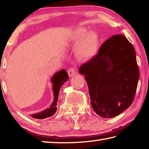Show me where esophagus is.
Here are the masks:
<instances>
[{"label":"esophagus","instance_id":"34e87169","mask_svg":"<svg viewBox=\"0 0 149 149\" xmlns=\"http://www.w3.org/2000/svg\"><path fill=\"white\" fill-rule=\"evenodd\" d=\"M68 74L70 77H72V76H74V75L76 74V72H75V70L74 68H70L68 71Z\"/></svg>","mask_w":149,"mask_h":149}]
</instances>
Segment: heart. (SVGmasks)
<instances>
[{
	"instance_id": "obj_1",
	"label": "heart",
	"mask_w": 149,
	"mask_h": 149,
	"mask_svg": "<svg viewBox=\"0 0 149 149\" xmlns=\"http://www.w3.org/2000/svg\"><path fill=\"white\" fill-rule=\"evenodd\" d=\"M70 40L74 44L78 43L81 40L77 49L81 57L89 59L97 53L99 37L94 31L88 32V30L85 28H77L71 33Z\"/></svg>"
}]
</instances>
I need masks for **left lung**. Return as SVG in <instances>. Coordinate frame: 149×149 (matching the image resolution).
I'll list each match as a JSON object with an SVG mask.
<instances>
[{"label": "left lung", "instance_id": "1", "mask_svg": "<svg viewBox=\"0 0 149 149\" xmlns=\"http://www.w3.org/2000/svg\"><path fill=\"white\" fill-rule=\"evenodd\" d=\"M79 72L84 75L90 103L101 117L113 118L131 105L139 73L134 48L123 35L107 40Z\"/></svg>", "mask_w": 149, "mask_h": 149}]
</instances>
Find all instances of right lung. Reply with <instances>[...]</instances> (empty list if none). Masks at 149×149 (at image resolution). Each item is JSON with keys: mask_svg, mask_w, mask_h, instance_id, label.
<instances>
[{"mask_svg": "<svg viewBox=\"0 0 149 149\" xmlns=\"http://www.w3.org/2000/svg\"><path fill=\"white\" fill-rule=\"evenodd\" d=\"M68 75L65 69H63L59 72H57L52 75L50 81L52 83V90L54 93V101L49 108L42 110V111L33 113L30 115L32 118L35 119H42L46 118L51 117L55 113L57 110V103L58 101V96L60 88L64 83L68 79Z\"/></svg>", "mask_w": 149, "mask_h": 149, "instance_id": "obj_1", "label": "right lung"}]
</instances>
